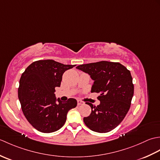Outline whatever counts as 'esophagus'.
<instances>
[{
    "instance_id": "obj_1",
    "label": "esophagus",
    "mask_w": 160,
    "mask_h": 160,
    "mask_svg": "<svg viewBox=\"0 0 160 160\" xmlns=\"http://www.w3.org/2000/svg\"><path fill=\"white\" fill-rule=\"evenodd\" d=\"M77 102H78V106H80V105H82V104H84V102L82 101H81V100H77Z\"/></svg>"
}]
</instances>
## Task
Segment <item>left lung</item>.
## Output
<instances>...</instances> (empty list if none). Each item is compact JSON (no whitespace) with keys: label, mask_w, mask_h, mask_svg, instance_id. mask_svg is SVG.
<instances>
[{"label":"left lung","mask_w":160,"mask_h":160,"mask_svg":"<svg viewBox=\"0 0 160 160\" xmlns=\"http://www.w3.org/2000/svg\"><path fill=\"white\" fill-rule=\"evenodd\" d=\"M88 73L94 82L91 93H99L97 107L86 102L91 113L84 118V124L91 131L107 132L121 123L130 108L134 86L130 71L119 62H100L76 67Z\"/></svg>","instance_id":"8db88e82"}]
</instances>
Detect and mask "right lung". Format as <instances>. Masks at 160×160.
Listing matches in <instances>:
<instances>
[{"label": "right lung", "instance_id": "add662e5", "mask_svg": "<svg viewBox=\"0 0 160 160\" xmlns=\"http://www.w3.org/2000/svg\"><path fill=\"white\" fill-rule=\"evenodd\" d=\"M75 66L53 60H38L22 73L18 99L24 115L36 130L46 133L59 130L65 123L68 111L77 106L74 98L62 102L54 94L55 88L60 87L64 71Z\"/></svg>", "mask_w": 160, "mask_h": 160}]
</instances>
